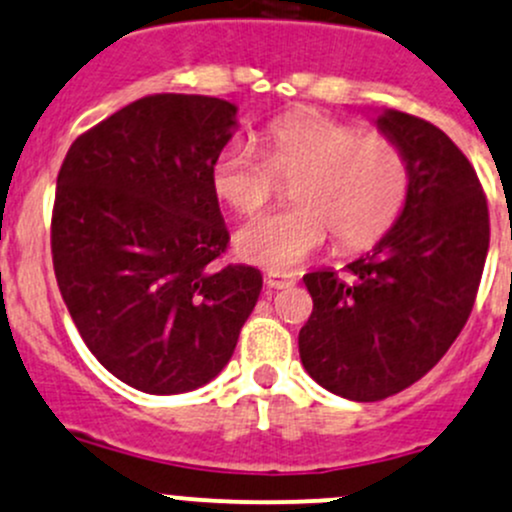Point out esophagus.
<instances>
[{
	"instance_id": "34e87169",
	"label": "esophagus",
	"mask_w": 512,
	"mask_h": 512,
	"mask_svg": "<svg viewBox=\"0 0 512 512\" xmlns=\"http://www.w3.org/2000/svg\"><path fill=\"white\" fill-rule=\"evenodd\" d=\"M291 286H295L293 276H281V273H268L266 276V288H271V291H283V288Z\"/></svg>"
}]
</instances>
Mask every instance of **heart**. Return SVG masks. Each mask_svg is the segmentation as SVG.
Returning <instances> with one entry per match:
<instances>
[{
  "instance_id": "1",
  "label": "heart",
  "mask_w": 512,
  "mask_h": 512,
  "mask_svg": "<svg viewBox=\"0 0 512 512\" xmlns=\"http://www.w3.org/2000/svg\"><path fill=\"white\" fill-rule=\"evenodd\" d=\"M261 140L263 152L244 140L221 147L212 162L214 192L234 212L254 214L293 182L298 207L241 224L234 246L244 261L288 273L323 249L330 231L342 249L360 251L402 217L412 167L397 140L318 113L276 120Z\"/></svg>"
}]
</instances>
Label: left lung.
Returning a JSON list of instances; mask_svg holds the SVG:
<instances>
[{
    "mask_svg": "<svg viewBox=\"0 0 512 512\" xmlns=\"http://www.w3.org/2000/svg\"><path fill=\"white\" fill-rule=\"evenodd\" d=\"M377 128L412 167L402 217L345 276H303L313 313L298 335L300 362L352 402L392 397L446 355L471 315L491 241L476 170L444 130L399 110H384Z\"/></svg>",
    "mask_w": 512,
    "mask_h": 512,
    "instance_id": "8db88e82",
    "label": "left lung"
}]
</instances>
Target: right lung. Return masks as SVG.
<instances>
[{
  "label": "right lung",
  "mask_w": 512,
  "mask_h": 512,
  "mask_svg": "<svg viewBox=\"0 0 512 512\" xmlns=\"http://www.w3.org/2000/svg\"><path fill=\"white\" fill-rule=\"evenodd\" d=\"M236 105L157 93L78 135L51 217V254L68 313L120 382L182 394L234 355L263 278L217 266L229 231L212 162L236 130Z\"/></svg>",
  "instance_id": "add662e5"
}]
</instances>
